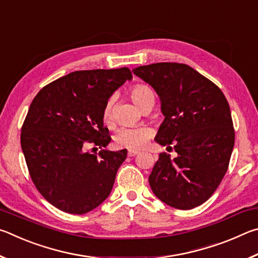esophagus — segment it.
Masks as SVG:
<instances>
[{
  "label": "esophagus",
  "mask_w": 258,
  "mask_h": 258,
  "mask_svg": "<svg viewBox=\"0 0 258 258\" xmlns=\"http://www.w3.org/2000/svg\"><path fill=\"white\" fill-rule=\"evenodd\" d=\"M139 154L138 150H128V156L130 157H133V156H137Z\"/></svg>",
  "instance_id": "1"
}]
</instances>
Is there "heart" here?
Here are the masks:
<instances>
[{"instance_id":"obj_1","label":"heart","mask_w":258,"mask_h":258,"mask_svg":"<svg viewBox=\"0 0 258 258\" xmlns=\"http://www.w3.org/2000/svg\"><path fill=\"white\" fill-rule=\"evenodd\" d=\"M131 98L137 106L143 110L147 107H154L155 93L149 86L139 84L131 90ZM113 97L109 98L104 104L102 111V119L104 124L111 125L113 121ZM152 137V130L148 126H137V127H121L115 135V143L117 147L126 148L130 150H139L145 147L148 140Z\"/></svg>"}]
</instances>
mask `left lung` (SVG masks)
Returning <instances> with one entry per match:
<instances>
[{
  "label": "left lung",
  "instance_id": "obj_1",
  "mask_svg": "<svg viewBox=\"0 0 258 258\" xmlns=\"http://www.w3.org/2000/svg\"><path fill=\"white\" fill-rule=\"evenodd\" d=\"M133 73L160 99L165 119L155 141L177 154L173 159L159 155L149 176L151 190L171 207H197L228 171L234 146L229 103L218 86L184 63H152Z\"/></svg>",
  "mask_w": 258,
  "mask_h": 258
}]
</instances>
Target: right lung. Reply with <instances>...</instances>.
Instances as JSON below:
<instances>
[{"mask_svg": "<svg viewBox=\"0 0 258 258\" xmlns=\"http://www.w3.org/2000/svg\"><path fill=\"white\" fill-rule=\"evenodd\" d=\"M131 80L126 67L73 72L43 87L30 103L21 149L36 189L60 211L82 215L110 195L127 150L102 149L111 141L102 111ZM89 143L102 149L99 155L85 151Z\"/></svg>", "mask_w": 258, "mask_h": 258, "instance_id": "add662e5", "label": "right lung"}]
</instances>
